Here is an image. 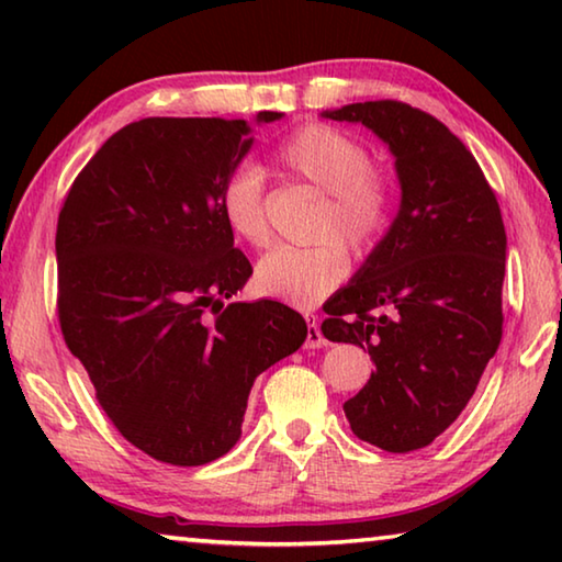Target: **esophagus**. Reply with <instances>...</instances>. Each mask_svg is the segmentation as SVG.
I'll list each match as a JSON object with an SVG mask.
<instances>
[{"label": "esophagus", "mask_w": 562, "mask_h": 562, "mask_svg": "<svg viewBox=\"0 0 562 562\" xmlns=\"http://www.w3.org/2000/svg\"><path fill=\"white\" fill-rule=\"evenodd\" d=\"M325 345H327V339H325V335H322L317 317L315 315H307V339H304V347H307V349H319V347H325Z\"/></svg>", "instance_id": "34e87169"}]
</instances>
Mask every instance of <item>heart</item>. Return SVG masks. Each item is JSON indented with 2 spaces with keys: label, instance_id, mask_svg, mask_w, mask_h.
<instances>
[{
  "label": "heart",
  "instance_id": "obj_1",
  "mask_svg": "<svg viewBox=\"0 0 562 562\" xmlns=\"http://www.w3.org/2000/svg\"><path fill=\"white\" fill-rule=\"evenodd\" d=\"M274 164L282 173L325 193L317 235L337 233L355 250H367L386 233L394 213V183L384 170L369 166V150L347 133L325 123H307L274 148ZM217 211L235 240L252 247L270 240L265 178L255 166L235 168L225 178ZM347 272V247L337 237H325L304 247L280 245L262 255L255 284L270 297L312 307L337 290Z\"/></svg>",
  "mask_w": 562,
  "mask_h": 562
}]
</instances>
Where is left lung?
Segmentation results:
<instances>
[{
	"label": "left lung",
	"instance_id": "1",
	"mask_svg": "<svg viewBox=\"0 0 562 562\" xmlns=\"http://www.w3.org/2000/svg\"><path fill=\"white\" fill-rule=\"evenodd\" d=\"M322 116L382 138L402 186L386 235L325 304L322 335L369 351L376 367L345 414L361 441L424 449L459 418L501 345V207L471 150L429 113L364 101Z\"/></svg>",
	"mask_w": 562,
	"mask_h": 562
}]
</instances>
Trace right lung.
I'll return each instance as SVG.
<instances>
[{
    "label": "right lung",
    "mask_w": 562,
    "mask_h": 562,
    "mask_svg": "<svg viewBox=\"0 0 562 562\" xmlns=\"http://www.w3.org/2000/svg\"><path fill=\"white\" fill-rule=\"evenodd\" d=\"M250 131L243 119L128 123L74 180L56 225L66 347L123 439L164 463L231 451L255 379L307 339L288 304H225L252 268L217 195Z\"/></svg>",
    "instance_id": "add662e5"
}]
</instances>
